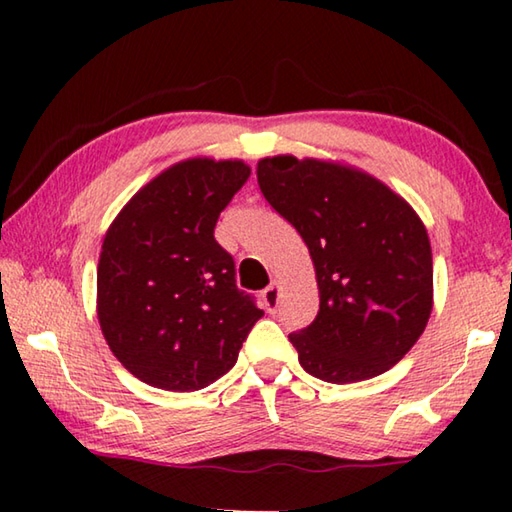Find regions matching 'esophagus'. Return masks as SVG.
I'll return each mask as SVG.
<instances>
[{
  "label": "esophagus",
  "mask_w": 512,
  "mask_h": 512,
  "mask_svg": "<svg viewBox=\"0 0 512 512\" xmlns=\"http://www.w3.org/2000/svg\"><path fill=\"white\" fill-rule=\"evenodd\" d=\"M262 300H264L266 311H275L277 302H280V284L277 282L268 284V287L262 291Z\"/></svg>",
  "instance_id": "esophagus-1"
}]
</instances>
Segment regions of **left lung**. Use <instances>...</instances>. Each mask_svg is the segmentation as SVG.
Segmentation results:
<instances>
[{
    "instance_id": "left-lung-1",
    "label": "left lung",
    "mask_w": 512,
    "mask_h": 512,
    "mask_svg": "<svg viewBox=\"0 0 512 512\" xmlns=\"http://www.w3.org/2000/svg\"><path fill=\"white\" fill-rule=\"evenodd\" d=\"M257 183L314 262L318 316L289 334L300 366L329 384L391 370L433 307L431 244L418 212L375 176L336 160L262 158Z\"/></svg>"
}]
</instances>
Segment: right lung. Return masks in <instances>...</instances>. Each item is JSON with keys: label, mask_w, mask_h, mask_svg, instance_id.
<instances>
[{"label": "right lung", "mask_w": 512, "mask_h": 512, "mask_svg": "<svg viewBox=\"0 0 512 512\" xmlns=\"http://www.w3.org/2000/svg\"><path fill=\"white\" fill-rule=\"evenodd\" d=\"M250 176L244 160L187 158L149 180L110 223L97 266V316L131 375L201 391L237 363L262 309L237 289L214 225Z\"/></svg>", "instance_id": "right-lung-1"}]
</instances>
